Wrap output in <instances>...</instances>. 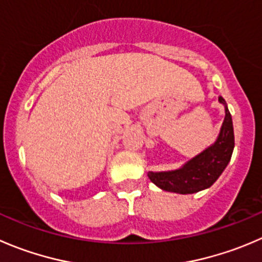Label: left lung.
Here are the masks:
<instances>
[{"label":"left lung","mask_w":262,"mask_h":262,"mask_svg":"<svg viewBox=\"0 0 262 262\" xmlns=\"http://www.w3.org/2000/svg\"><path fill=\"white\" fill-rule=\"evenodd\" d=\"M219 102L225 107V118L214 144L185 162L182 167L170 171H149L154 184L166 192L190 194L211 187L229 164L234 148V132L232 115L223 97Z\"/></svg>","instance_id":"1"}]
</instances>
